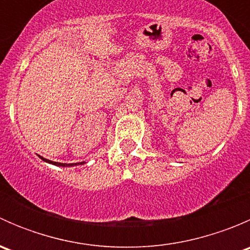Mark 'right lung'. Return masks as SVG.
<instances>
[{
	"label": "right lung",
	"instance_id": "1",
	"mask_svg": "<svg viewBox=\"0 0 250 250\" xmlns=\"http://www.w3.org/2000/svg\"><path fill=\"white\" fill-rule=\"evenodd\" d=\"M40 157H41V156H40ZM42 160L43 161H46V162H49V163H52V165H54V166H62V167H70V166H77V165H83V163L84 162H81V163H69V165H67V163H58V162H53V161H48V160H46V158H43V157H41Z\"/></svg>",
	"mask_w": 250,
	"mask_h": 250
}]
</instances>
